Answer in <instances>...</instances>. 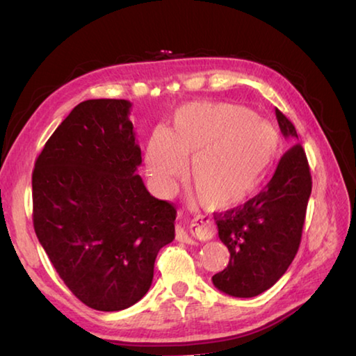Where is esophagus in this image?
Instances as JSON below:
<instances>
[{"mask_svg":"<svg viewBox=\"0 0 356 356\" xmlns=\"http://www.w3.org/2000/svg\"><path fill=\"white\" fill-rule=\"evenodd\" d=\"M196 226L197 227H204V229H207V231H210V221L206 218V216H201V218L197 220ZM176 238H177V242H182V243H188V245L190 243H195V240L191 238L190 234L186 232L182 226H177L176 227Z\"/></svg>","mask_w":356,"mask_h":356,"instance_id":"34e87169","label":"esophagus"}]
</instances>
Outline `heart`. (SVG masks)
<instances>
[{"instance_id": "1", "label": "heart", "mask_w": 356, "mask_h": 356, "mask_svg": "<svg viewBox=\"0 0 356 356\" xmlns=\"http://www.w3.org/2000/svg\"><path fill=\"white\" fill-rule=\"evenodd\" d=\"M278 154V131L246 108L193 104L176 113L168 135L150 138L146 171L154 188L170 195L191 160L190 179L204 206L229 210L254 195Z\"/></svg>"}]
</instances>
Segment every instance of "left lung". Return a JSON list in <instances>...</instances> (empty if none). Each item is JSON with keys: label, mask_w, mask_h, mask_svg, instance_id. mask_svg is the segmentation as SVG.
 I'll use <instances>...</instances> for the list:
<instances>
[{"label": "left lung", "mask_w": 356, "mask_h": 356, "mask_svg": "<svg viewBox=\"0 0 356 356\" xmlns=\"http://www.w3.org/2000/svg\"><path fill=\"white\" fill-rule=\"evenodd\" d=\"M276 119L292 147L281 156L272 180L243 206L215 215L218 237L231 259L212 281L231 297L251 298L272 287L286 273L301 242L312 188L309 165L293 124L280 110Z\"/></svg>", "instance_id": "8db88e82"}]
</instances>
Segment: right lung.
Masks as SVG:
<instances>
[{
	"instance_id": "add662e5",
	"label": "right lung",
	"mask_w": 356,
	"mask_h": 356,
	"mask_svg": "<svg viewBox=\"0 0 356 356\" xmlns=\"http://www.w3.org/2000/svg\"><path fill=\"white\" fill-rule=\"evenodd\" d=\"M129 100L76 105L33 171V222L64 284L89 308L122 311L147 293L176 209L138 176L141 149Z\"/></svg>"
}]
</instances>
